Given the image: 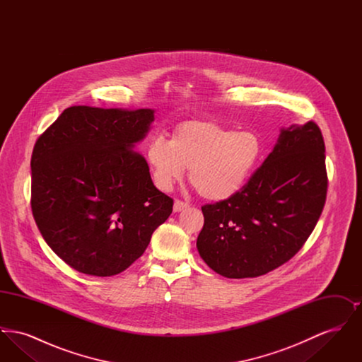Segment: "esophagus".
<instances>
[{"label":"esophagus","mask_w":362,"mask_h":362,"mask_svg":"<svg viewBox=\"0 0 362 362\" xmlns=\"http://www.w3.org/2000/svg\"><path fill=\"white\" fill-rule=\"evenodd\" d=\"M187 207H189L187 202H183V201H179V199H176V201L173 202V211H175V213L182 211V210H185V209H187Z\"/></svg>","instance_id":"1"}]
</instances>
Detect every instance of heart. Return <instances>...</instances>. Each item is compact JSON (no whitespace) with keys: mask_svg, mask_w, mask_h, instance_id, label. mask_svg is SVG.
<instances>
[{"mask_svg":"<svg viewBox=\"0 0 362 362\" xmlns=\"http://www.w3.org/2000/svg\"><path fill=\"white\" fill-rule=\"evenodd\" d=\"M264 153L255 132L221 126L213 122L180 124L170 141L155 138L146 149L157 187L171 189L185 168L189 182L210 201H225L245 187Z\"/></svg>","mask_w":362,"mask_h":362,"instance_id":"1","label":"heart"}]
</instances>
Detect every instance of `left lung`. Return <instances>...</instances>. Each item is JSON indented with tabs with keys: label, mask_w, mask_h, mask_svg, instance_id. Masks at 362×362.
<instances>
[{
	"label": "left lung",
	"mask_w": 362,
	"mask_h": 362,
	"mask_svg": "<svg viewBox=\"0 0 362 362\" xmlns=\"http://www.w3.org/2000/svg\"><path fill=\"white\" fill-rule=\"evenodd\" d=\"M325 152L315 122L281 129L273 152L239 194L202 206L197 248L211 270L254 278L300 251L326 204Z\"/></svg>",
	"instance_id": "obj_1"
}]
</instances>
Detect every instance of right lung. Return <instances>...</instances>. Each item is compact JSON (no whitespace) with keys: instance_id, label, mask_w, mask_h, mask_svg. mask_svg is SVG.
<instances>
[{"instance_id":"add662e5","label":"right lung","mask_w":362,"mask_h":362,"mask_svg":"<svg viewBox=\"0 0 362 362\" xmlns=\"http://www.w3.org/2000/svg\"><path fill=\"white\" fill-rule=\"evenodd\" d=\"M155 121L151 108L73 105L37 138L31 207L52 251L74 270L119 274L173 213L134 151Z\"/></svg>"}]
</instances>
